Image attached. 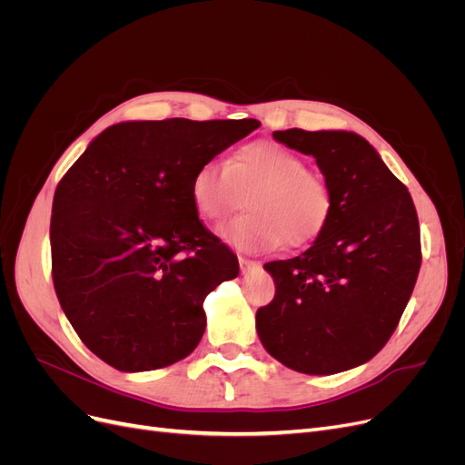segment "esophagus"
Instances as JSON below:
<instances>
[{"label": "esophagus", "instance_id": "34e87169", "mask_svg": "<svg viewBox=\"0 0 465 465\" xmlns=\"http://www.w3.org/2000/svg\"><path fill=\"white\" fill-rule=\"evenodd\" d=\"M238 263H241V272L246 275V273H250V272H254V270H258L260 267V263L258 262H254V260H248V258H242V256H238Z\"/></svg>", "mask_w": 465, "mask_h": 465}]
</instances>
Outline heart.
Masks as SVG:
<instances>
[{"label": "heart", "mask_w": 465, "mask_h": 465, "mask_svg": "<svg viewBox=\"0 0 465 465\" xmlns=\"http://www.w3.org/2000/svg\"><path fill=\"white\" fill-rule=\"evenodd\" d=\"M248 192V213L221 224L217 234L250 254L283 241L294 246L312 241L331 211L328 186L308 173L301 154L273 142L248 143L227 164L205 161L192 178L193 207L209 221L229 215Z\"/></svg>", "instance_id": "heart-1"}]
</instances>
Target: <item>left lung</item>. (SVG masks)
Here are the masks:
<instances>
[{
    "instance_id": "obj_1",
    "label": "left lung",
    "mask_w": 465,
    "mask_h": 465,
    "mask_svg": "<svg viewBox=\"0 0 465 465\" xmlns=\"http://www.w3.org/2000/svg\"><path fill=\"white\" fill-rule=\"evenodd\" d=\"M273 139L312 154L331 211L311 248L263 265L275 297L256 314L260 341L302 374L355 369L386 345L413 292L420 267L413 200L359 134L292 128Z\"/></svg>"
}]
</instances>
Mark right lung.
<instances>
[{"mask_svg":"<svg viewBox=\"0 0 465 465\" xmlns=\"http://www.w3.org/2000/svg\"><path fill=\"white\" fill-rule=\"evenodd\" d=\"M258 128V120L120 122L55 188L54 289L81 341L110 367L164 369L198 347L203 301L238 275V260L202 224L192 178Z\"/></svg>","mask_w":465,"mask_h":465,"instance_id":"add662e5","label":"right lung"}]
</instances>
